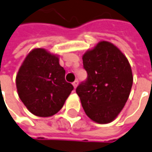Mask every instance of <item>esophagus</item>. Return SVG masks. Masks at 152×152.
<instances>
[{"instance_id":"esophagus-1","label":"esophagus","mask_w":152,"mask_h":152,"mask_svg":"<svg viewBox=\"0 0 152 152\" xmlns=\"http://www.w3.org/2000/svg\"><path fill=\"white\" fill-rule=\"evenodd\" d=\"M78 80H75L74 83H73V85H74V88L77 87V85H78Z\"/></svg>"}]
</instances>
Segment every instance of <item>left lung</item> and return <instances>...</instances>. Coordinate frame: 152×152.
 I'll return each instance as SVG.
<instances>
[{
	"instance_id": "left-lung-1",
	"label": "left lung",
	"mask_w": 152,
	"mask_h": 152,
	"mask_svg": "<svg viewBox=\"0 0 152 152\" xmlns=\"http://www.w3.org/2000/svg\"><path fill=\"white\" fill-rule=\"evenodd\" d=\"M87 78L76 88L86 115L99 124L110 123L125 106L133 77L125 55L103 41L83 56Z\"/></svg>"
}]
</instances>
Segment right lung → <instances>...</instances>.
Segmentation results:
<instances>
[{"label": "right lung", "mask_w": 152, "mask_h": 152, "mask_svg": "<svg viewBox=\"0 0 152 152\" xmlns=\"http://www.w3.org/2000/svg\"><path fill=\"white\" fill-rule=\"evenodd\" d=\"M16 83L22 103L40 117L52 116L59 111L74 89L65 80V70L58 58L42 48L32 50L26 56Z\"/></svg>", "instance_id": "add662e5"}]
</instances>
